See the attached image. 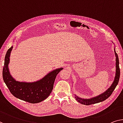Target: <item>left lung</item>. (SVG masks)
Returning <instances> with one entry per match:
<instances>
[{"instance_id": "obj_1", "label": "left lung", "mask_w": 123, "mask_h": 123, "mask_svg": "<svg viewBox=\"0 0 123 123\" xmlns=\"http://www.w3.org/2000/svg\"><path fill=\"white\" fill-rule=\"evenodd\" d=\"M114 53L116 57V72H115V76L114 80V81H113V83L111 84V87H110L108 89H107V91L104 92V93H102L100 95H98L96 97H93V98H89V99H82L80 97H78L76 95H75L74 98L76 99V100L78 102L82 104H84V105H91V104H96L98 103L101 102L105 100V99L111 96V94H112L113 92L116 87V86L118 85L119 80V77H120V68H119V58L117 54L115 52V50L114 49Z\"/></svg>"}]
</instances>
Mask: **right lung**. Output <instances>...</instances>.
<instances>
[{"label":"right lung","mask_w":123,"mask_h":123,"mask_svg":"<svg viewBox=\"0 0 123 123\" xmlns=\"http://www.w3.org/2000/svg\"><path fill=\"white\" fill-rule=\"evenodd\" d=\"M12 46L6 52L3 69V78L10 93L16 98L30 103H37L46 99L54 87L57 74L63 69L60 68L51 71L41 80L33 82L16 81L10 74L8 65Z\"/></svg>","instance_id":"add662e5"}]
</instances>
